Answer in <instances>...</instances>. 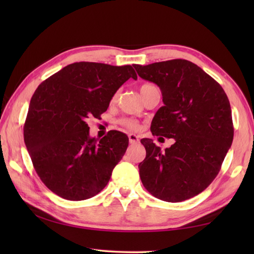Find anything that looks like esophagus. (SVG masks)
<instances>
[{"mask_svg": "<svg viewBox=\"0 0 254 254\" xmlns=\"http://www.w3.org/2000/svg\"><path fill=\"white\" fill-rule=\"evenodd\" d=\"M128 141H130L131 144H136V143L139 142V139H138L137 135H135V134L132 133V134H128Z\"/></svg>", "mask_w": 254, "mask_h": 254, "instance_id": "1", "label": "esophagus"}]
</instances>
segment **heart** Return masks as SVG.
Masks as SVG:
<instances>
[{"label": "heart", "mask_w": 254, "mask_h": 254, "mask_svg": "<svg viewBox=\"0 0 254 254\" xmlns=\"http://www.w3.org/2000/svg\"><path fill=\"white\" fill-rule=\"evenodd\" d=\"M149 87H155V86L152 85V84H144L142 87H141V90L149 88ZM116 98H117V95L113 96V100H115ZM121 123L123 124L124 127H127L130 128V130H137V127H138L137 122H135L134 120H131V119H124V120L121 121Z\"/></svg>", "instance_id": "b5f03b06"}]
</instances>
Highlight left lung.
Wrapping results in <instances>:
<instances>
[{
	"mask_svg": "<svg viewBox=\"0 0 254 254\" xmlns=\"http://www.w3.org/2000/svg\"><path fill=\"white\" fill-rule=\"evenodd\" d=\"M139 77L153 82L164 106L152 121L153 135L175 138L165 152L143 138L146 157L139 163L145 189L166 202L197 195L216 178L234 138L228 97L216 80L188 60L134 64Z\"/></svg>",
	"mask_w": 254,
	"mask_h": 254,
	"instance_id": "left-lung-1",
	"label": "left lung"
}]
</instances>
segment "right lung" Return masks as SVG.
<instances>
[{"instance_id":"obj_1","label":"right lung","mask_w":254,"mask_h":254,"mask_svg":"<svg viewBox=\"0 0 254 254\" xmlns=\"http://www.w3.org/2000/svg\"><path fill=\"white\" fill-rule=\"evenodd\" d=\"M131 65L76 62L42 82L31 97L24 139L45 186L69 201L95 196L109 182L128 138L119 131L89 136V118H99L128 78Z\"/></svg>"}]
</instances>
